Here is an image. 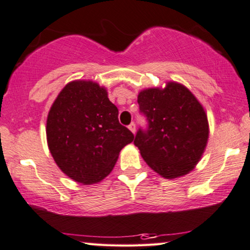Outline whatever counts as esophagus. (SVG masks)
I'll return each instance as SVG.
<instances>
[{"mask_svg": "<svg viewBox=\"0 0 250 250\" xmlns=\"http://www.w3.org/2000/svg\"><path fill=\"white\" fill-rule=\"evenodd\" d=\"M129 130H130L131 132H132V134H136V125H135V123L134 122H132L131 123V125H129Z\"/></svg>", "mask_w": 250, "mask_h": 250, "instance_id": "esophagus-1", "label": "esophagus"}]
</instances>
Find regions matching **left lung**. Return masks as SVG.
I'll list each match as a JSON object with an SVG mask.
<instances>
[{"label":"left lung","instance_id":"left-lung-1","mask_svg":"<svg viewBox=\"0 0 250 250\" xmlns=\"http://www.w3.org/2000/svg\"><path fill=\"white\" fill-rule=\"evenodd\" d=\"M137 102L148 120V130L139 129L134 143L148 167L167 179L191 172L209 138L208 118L201 103L175 81L143 89Z\"/></svg>","mask_w":250,"mask_h":250}]
</instances>
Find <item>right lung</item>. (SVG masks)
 <instances>
[{
  "instance_id": "1",
  "label": "right lung",
  "mask_w": 250,
  "mask_h": 250,
  "mask_svg": "<svg viewBox=\"0 0 250 250\" xmlns=\"http://www.w3.org/2000/svg\"><path fill=\"white\" fill-rule=\"evenodd\" d=\"M118 115L106 88L97 82L74 80L62 89L50 107L45 131L49 151L66 176L83 185L108 176L121 149L134 141Z\"/></svg>"
}]
</instances>
